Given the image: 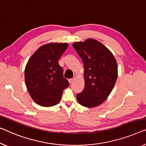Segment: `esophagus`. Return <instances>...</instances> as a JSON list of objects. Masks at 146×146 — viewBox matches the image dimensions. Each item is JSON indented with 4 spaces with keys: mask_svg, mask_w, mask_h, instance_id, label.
Here are the masks:
<instances>
[{
    "mask_svg": "<svg viewBox=\"0 0 146 146\" xmlns=\"http://www.w3.org/2000/svg\"><path fill=\"white\" fill-rule=\"evenodd\" d=\"M73 80H74L73 78H71V79H69L68 80H69V83H71V82H72L73 81Z\"/></svg>",
    "mask_w": 146,
    "mask_h": 146,
    "instance_id": "34e87169",
    "label": "esophagus"
}]
</instances>
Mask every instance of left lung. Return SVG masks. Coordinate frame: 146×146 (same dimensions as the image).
<instances>
[{
    "mask_svg": "<svg viewBox=\"0 0 146 146\" xmlns=\"http://www.w3.org/2000/svg\"><path fill=\"white\" fill-rule=\"evenodd\" d=\"M73 46L83 62L84 90L77 94L80 105L86 108L98 106L111 92L118 76L113 54L100 41L88 38L73 42Z\"/></svg>",
    "mask_w": 146,
    "mask_h": 146,
    "instance_id": "1",
    "label": "left lung"
}]
</instances>
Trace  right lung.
<instances>
[{"label":"right lung","instance_id":"obj_1","mask_svg":"<svg viewBox=\"0 0 146 146\" xmlns=\"http://www.w3.org/2000/svg\"><path fill=\"white\" fill-rule=\"evenodd\" d=\"M68 43L50 42L41 46L28 60L25 82L33 101L44 107L55 106L60 101L63 90L69 86L58 63Z\"/></svg>","mask_w":146,"mask_h":146}]
</instances>
